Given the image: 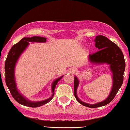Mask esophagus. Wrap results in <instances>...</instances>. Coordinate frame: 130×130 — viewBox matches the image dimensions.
Returning <instances> with one entry per match:
<instances>
[{
	"label": "esophagus",
	"mask_w": 130,
	"mask_h": 130,
	"mask_svg": "<svg viewBox=\"0 0 130 130\" xmlns=\"http://www.w3.org/2000/svg\"><path fill=\"white\" fill-rule=\"evenodd\" d=\"M72 72H75V71H74V70H72Z\"/></svg>",
	"instance_id": "1"
}]
</instances>
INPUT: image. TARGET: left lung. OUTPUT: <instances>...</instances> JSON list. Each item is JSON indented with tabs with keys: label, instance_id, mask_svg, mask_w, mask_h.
Masks as SVG:
<instances>
[{
	"label": "left lung",
	"instance_id": "8db88e82",
	"mask_svg": "<svg viewBox=\"0 0 130 130\" xmlns=\"http://www.w3.org/2000/svg\"><path fill=\"white\" fill-rule=\"evenodd\" d=\"M95 46L98 48V51L89 55V60L91 63L101 64L106 63L109 65V69L112 73V88L109 96L102 102L94 104L83 102L77 96V89L79 81L76 76L74 79V94L81 104L89 108H97L104 106L108 104L113 99L119 90L122 87L123 82V74L126 67L125 61L122 50L115 43L103 36H98L94 39Z\"/></svg>",
	"mask_w": 130,
	"mask_h": 130
}]
</instances>
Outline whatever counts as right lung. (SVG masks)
I'll list each match as a JSON object with an SVG mask.
<instances>
[{
    "label": "right lung",
    "mask_w": 130,
    "mask_h": 130,
    "mask_svg": "<svg viewBox=\"0 0 130 130\" xmlns=\"http://www.w3.org/2000/svg\"><path fill=\"white\" fill-rule=\"evenodd\" d=\"M46 41V38H44V37L38 36L32 37L31 38L25 37V38L22 39L20 41H19L17 43L15 44L11 48L5 61L4 69H5L6 73L5 78L6 85H7L13 98L19 104L25 105V106L34 108L38 107L49 103L53 98V96L54 94V91L57 83L63 76H61L54 81L52 85V91L53 93L52 96L50 98L43 101L31 102V101L28 100L25 98L22 94L19 93V91L17 89L16 82H15V80L14 71L15 65H16V63L19 57L23 52L24 50L26 49V48L28 46V45H29L28 42H45Z\"/></svg>",
    "instance_id": "right-lung-1"
}]
</instances>
